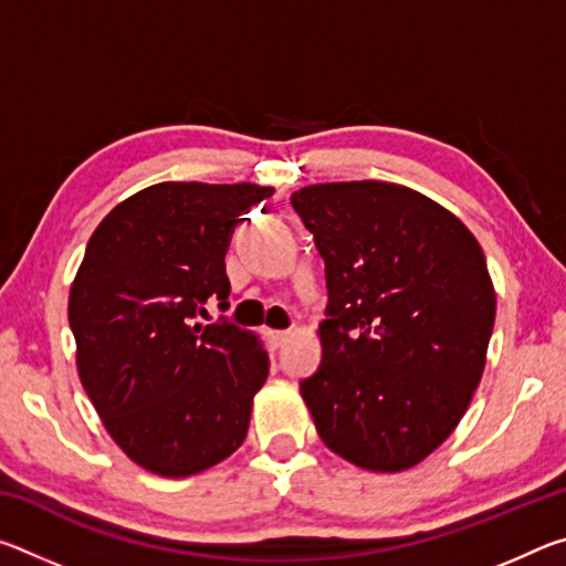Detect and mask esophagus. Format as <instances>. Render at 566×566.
<instances>
[{"label": "esophagus", "instance_id": "obj_1", "mask_svg": "<svg viewBox=\"0 0 566 566\" xmlns=\"http://www.w3.org/2000/svg\"><path fill=\"white\" fill-rule=\"evenodd\" d=\"M266 337H270L272 347H282V344H286V339H290L292 334L290 332H274V329H270V332H266Z\"/></svg>", "mask_w": 566, "mask_h": 566}]
</instances>
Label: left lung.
I'll return each mask as SVG.
<instances>
[{"instance_id": "obj_1", "label": "left lung", "mask_w": 566, "mask_h": 566, "mask_svg": "<svg viewBox=\"0 0 566 566\" xmlns=\"http://www.w3.org/2000/svg\"><path fill=\"white\" fill-rule=\"evenodd\" d=\"M327 264L322 364L302 381L322 442L367 472H405L454 432L486 364L496 294L449 209L391 181L292 195Z\"/></svg>"}]
</instances>
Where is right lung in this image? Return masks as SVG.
I'll return each instance as SVG.
<instances>
[{
  "instance_id": "add662e5",
  "label": "right lung",
  "mask_w": 566,
  "mask_h": 566,
  "mask_svg": "<svg viewBox=\"0 0 566 566\" xmlns=\"http://www.w3.org/2000/svg\"><path fill=\"white\" fill-rule=\"evenodd\" d=\"M272 191L159 181L90 237L70 290L76 371L109 437L151 474H199L244 442L270 375L264 344L234 324L189 322L209 296L229 306V239Z\"/></svg>"
}]
</instances>
